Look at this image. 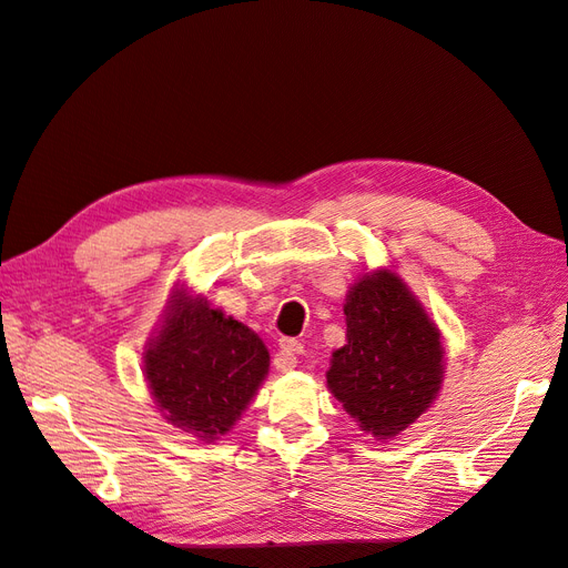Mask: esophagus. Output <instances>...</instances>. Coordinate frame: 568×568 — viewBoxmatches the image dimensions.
I'll use <instances>...</instances> for the list:
<instances>
[{"label": "esophagus", "instance_id": "34e87169", "mask_svg": "<svg viewBox=\"0 0 568 568\" xmlns=\"http://www.w3.org/2000/svg\"><path fill=\"white\" fill-rule=\"evenodd\" d=\"M300 352H302V344L297 339L283 337L281 344H278L276 356H273V365H276L281 373H287L292 368H297V354Z\"/></svg>", "mask_w": 568, "mask_h": 568}]
</instances>
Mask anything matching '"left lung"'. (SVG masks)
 I'll list each match as a JSON object with an SVG mask.
<instances>
[{"label": "left lung", "instance_id": "obj_1", "mask_svg": "<svg viewBox=\"0 0 568 568\" xmlns=\"http://www.w3.org/2000/svg\"><path fill=\"white\" fill-rule=\"evenodd\" d=\"M346 344L333 354L327 387L365 432L396 436L436 398L444 377L442 335L389 271L346 295Z\"/></svg>", "mask_w": 568, "mask_h": 568}]
</instances>
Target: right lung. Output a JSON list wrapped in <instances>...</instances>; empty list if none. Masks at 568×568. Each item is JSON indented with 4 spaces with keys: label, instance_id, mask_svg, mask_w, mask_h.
I'll use <instances>...</instances> for the list:
<instances>
[{
    "label": "right lung",
    "instance_id": "obj_1",
    "mask_svg": "<svg viewBox=\"0 0 568 568\" xmlns=\"http://www.w3.org/2000/svg\"><path fill=\"white\" fill-rule=\"evenodd\" d=\"M143 363L164 417L212 442L233 427L260 389L268 371V352L247 325L176 292L170 316Z\"/></svg>",
    "mask_w": 568,
    "mask_h": 568
}]
</instances>
